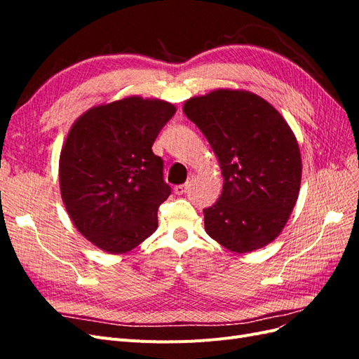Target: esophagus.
<instances>
[{"label": "esophagus", "instance_id": "34e87169", "mask_svg": "<svg viewBox=\"0 0 359 359\" xmlns=\"http://www.w3.org/2000/svg\"><path fill=\"white\" fill-rule=\"evenodd\" d=\"M191 181H193V175H191V177H189V180H187V182H186V184H180V186H175V187H173V191H175V194H182V193H186V191L189 190V187H190Z\"/></svg>", "mask_w": 359, "mask_h": 359}]
</instances>
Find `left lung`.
Instances as JSON below:
<instances>
[{
    "label": "left lung",
    "instance_id": "obj_1",
    "mask_svg": "<svg viewBox=\"0 0 359 359\" xmlns=\"http://www.w3.org/2000/svg\"><path fill=\"white\" fill-rule=\"evenodd\" d=\"M184 114L219 158L223 190L203 210L205 231L236 253L253 252L283 229L301 186L295 135L273 106L247 91L193 97Z\"/></svg>",
    "mask_w": 359,
    "mask_h": 359
}]
</instances>
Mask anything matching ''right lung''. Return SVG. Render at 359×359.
Instances as JSON below:
<instances>
[{
    "label": "right lung",
    "mask_w": 359,
    "mask_h": 359,
    "mask_svg": "<svg viewBox=\"0 0 359 359\" xmlns=\"http://www.w3.org/2000/svg\"><path fill=\"white\" fill-rule=\"evenodd\" d=\"M175 114L161 100L127 97L85 112L60 157V187L73 224L107 253H126L157 229L170 187L153 153Z\"/></svg>",
    "instance_id": "obj_1"
}]
</instances>
